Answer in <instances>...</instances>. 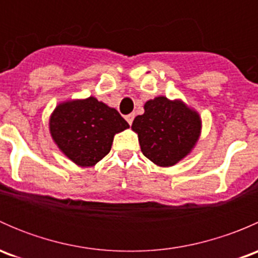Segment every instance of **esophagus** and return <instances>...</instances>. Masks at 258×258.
I'll return each mask as SVG.
<instances>
[{
    "mask_svg": "<svg viewBox=\"0 0 258 258\" xmlns=\"http://www.w3.org/2000/svg\"><path fill=\"white\" fill-rule=\"evenodd\" d=\"M124 118H126V121L128 122L130 124H132V122H134V118H135V113H130V114H127V116L124 117Z\"/></svg>",
    "mask_w": 258,
    "mask_h": 258,
    "instance_id": "1",
    "label": "esophagus"
}]
</instances>
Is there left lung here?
<instances>
[{"label":"left lung","instance_id":"left-lung-1","mask_svg":"<svg viewBox=\"0 0 258 258\" xmlns=\"http://www.w3.org/2000/svg\"><path fill=\"white\" fill-rule=\"evenodd\" d=\"M142 153L161 167L186 157L201 134V118L182 101L160 96L145 103V113L134 119Z\"/></svg>","mask_w":258,"mask_h":258}]
</instances>
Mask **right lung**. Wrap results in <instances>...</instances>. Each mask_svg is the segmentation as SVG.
I'll return each instance as SVG.
<instances>
[{"label":"right lung","instance_id":"add662e5","mask_svg":"<svg viewBox=\"0 0 258 258\" xmlns=\"http://www.w3.org/2000/svg\"><path fill=\"white\" fill-rule=\"evenodd\" d=\"M128 127L117 110L95 97L59 103L49 118L53 141L70 160L82 167L102 160L110 152L114 135Z\"/></svg>","mask_w":258,"mask_h":258}]
</instances>
